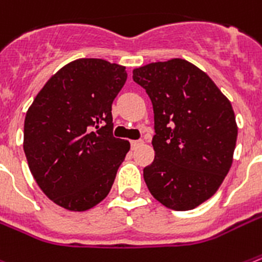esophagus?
Listing matches in <instances>:
<instances>
[{"mask_svg":"<svg viewBox=\"0 0 262 262\" xmlns=\"http://www.w3.org/2000/svg\"><path fill=\"white\" fill-rule=\"evenodd\" d=\"M141 144H144V141H142V140H135V141H130L132 149H136L137 146H140Z\"/></svg>","mask_w":262,"mask_h":262,"instance_id":"esophagus-1","label":"esophagus"}]
</instances>
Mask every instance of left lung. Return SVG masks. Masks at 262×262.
<instances>
[{"label": "left lung", "mask_w": 262, "mask_h": 262, "mask_svg": "<svg viewBox=\"0 0 262 262\" xmlns=\"http://www.w3.org/2000/svg\"><path fill=\"white\" fill-rule=\"evenodd\" d=\"M133 81L155 113V160L144 169L149 192L166 208L193 209L217 192L232 166V105L208 74L181 58L137 68Z\"/></svg>", "instance_id": "obj_1"}]
</instances>
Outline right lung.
Wrapping results in <instances>:
<instances>
[{"instance_id":"obj_1","label":"right lung","mask_w":262,"mask_h":262,"mask_svg":"<svg viewBox=\"0 0 262 262\" xmlns=\"http://www.w3.org/2000/svg\"><path fill=\"white\" fill-rule=\"evenodd\" d=\"M125 67L100 58L68 63L45 83L26 113L24 151L53 202L82 212L111 192L129 142L113 136L112 104Z\"/></svg>"}]
</instances>
